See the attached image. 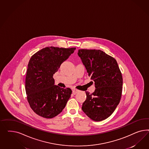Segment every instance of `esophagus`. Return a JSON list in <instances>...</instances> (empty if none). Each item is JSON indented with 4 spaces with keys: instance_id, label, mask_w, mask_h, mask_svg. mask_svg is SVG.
<instances>
[{
    "instance_id": "obj_1",
    "label": "esophagus",
    "mask_w": 149,
    "mask_h": 149,
    "mask_svg": "<svg viewBox=\"0 0 149 149\" xmlns=\"http://www.w3.org/2000/svg\"><path fill=\"white\" fill-rule=\"evenodd\" d=\"M79 92V91L77 90H72V93L74 95H76Z\"/></svg>"
}]
</instances>
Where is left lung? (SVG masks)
Masks as SVG:
<instances>
[{"instance_id":"8db88e82","label":"left lung","mask_w":149,"mask_h":149,"mask_svg":"<svg viewBox=\"0 0 149 149\" xmlns=\"http://www.w3.org/2000/svg\"><path fill=\"white\" fill-rule=\"evenodd\" d=\"M77 54L95 87L91 94L85 92L87 97L82 110L95 121L104 120L113 113L120 102L122 73L116 59L103 51L80 49Z\"/></svg>"}]
</instances>
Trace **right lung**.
Segmentation results:
<instances>
[{
    "instance_id": "add662e5",
    "label": "right lung",
    "mask_w": 149,
    "mask_h": 149,
    "mask_svg": "<svg viewBox=\"0 0 149 149\" xmlns=\"http://www.w3.org/2000/svg\"><path fill=\"white\" fill-rule=\"evenodd\" d=\"M76 47H46L33 54L28 64L25 88L27 100L34 113L51 118L65 108L72 91L54 85L53 75Z\"/></svg>"
}]
</instances>
